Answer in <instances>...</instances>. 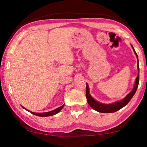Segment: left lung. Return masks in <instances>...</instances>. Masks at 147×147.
Listing matches in <instances>:
<instances>
[{"label":"left lung","mask_w":147,"mask_h":147,"mask_svg":"<svg viewBox=\"0 0 147 147\" xmlns=\"http://www.w3.org/2000/svg\"><path fill=\"white\" fill-rule=\"evenodd\" d=\"M131 47L133 48V50L135 52V54L137 56V68L139 70V74H138L137 77L136 78L135 84H134V87L132 91L128 95H127L125 98L120 100V101H117L114 102L113 103L110 104H105V103H102L100 102L97 101L95 100L93 97L91 96L90 93H89V88L88 84L86 83V97L87 100H88V103L91 107H92L93 109L97 111L99 113H114L117 111L118 110L121 109V108L125 107V105H127V104L130 101V100L132 99V97H133V95H135L137 91V89L139 86V59H138V56L136 53L135 49L133 47V46L131 45Z\"/></svg>","instance_id":"obj_1"}]
</instances>
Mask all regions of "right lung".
Returning <instances> with one entry per match:
<instances>
[{
    "instance_id": "1",
    "label": "right lung",
    "mask_w": 147,
    "mask_h": 147,
    "mask_svg": "<svg viewBox=\"0 0 147 147\" xmlns=\"http://www.w3.org/2000/svg\"><path fill=\"white\" fill-rule=\"evenodd\" d=\"M64 107V104H63V105L60 106V107H59L58 108H57V109H54V110H52L51 111H48V112H45V113H34V112H32V111H30L28 110L26 108L22 107L23 109H24L25 110L28 111H30L31 113L33 115H35L36 116H39V117H48V116H52L54 115H56L57 113H58L60 111L63 109V107Z\"/></svg>"
}]
</instances>
